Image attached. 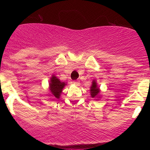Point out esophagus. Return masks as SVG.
Segmentation results:
<instances>
[{
    "label": "esophagus",
    "instance_id": "esophagus-1",
    "mask_svg": "<svg viewBox=\"0 0 150 150\" xmlns=\"http://www.w3.org/2000/svg\"><path fill=\"white\" fill-rule=\"evenodd\" d=\"M73 83H74V84H75V85H77V86H78V85H79V81H73Z\"/></svg>",
    "mask_w": 150,
    "mask_h": 150
}]
</instances>
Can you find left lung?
Returning <instances> with one entry per match:
<instances>
[{"mask_svg":"<svg viewBox=\"0 0 150 150\" xmlns=\"http://www.w3.org/2000/svg\"><path fill=\"white\" fill-rule=\"evenodd\" d=\"M99 93V88L97 86L96 81L95 80L93 81L92 85L90 87V95L92 98H96Z\"/></svg>","mask_w":150,"mask_h":150,"instance_id":"obj_1","label":"left lung"}]
</instances>
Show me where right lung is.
I'll list each match as a JSON object with an SVG mask.
<instances>
[{"label":"right lung","mask_w":150,"mask_h":150,"mask_svg":"<svg viewBox=\"0 0 150 150\" xmlns=\"http://www.w3.org/2000/svg\"><path fill=\"white\" fill-rule=\"evenodd\" d=\"M65 85H67V83L60 81L57 77L55 75H52L49 83V89L52 96L57 98H60V94L63 91V87H65Z\"/></svg>","instance_id":"1"}]
</instances>
